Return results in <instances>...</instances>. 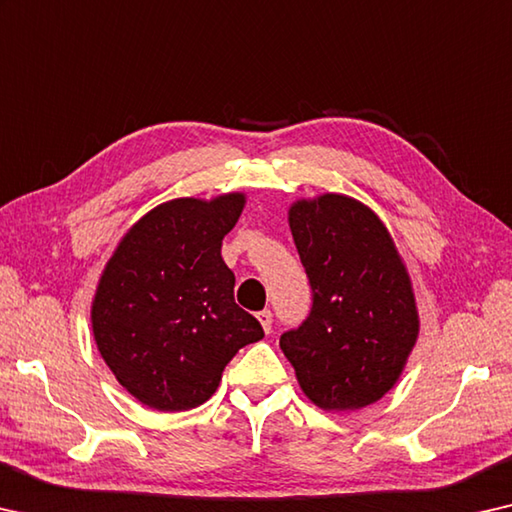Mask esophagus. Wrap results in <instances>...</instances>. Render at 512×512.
<instances>
[{
  "label": "esophagus",
  "instance_id": "esophagus-1",
  "mask_svg": "<svg viewBox=\"0 0 512 512\" xmlns=\"http://www.w3.org/2000/svg\"><path fill=\"white\" fill-rule=\"evenodd\" d=\"M256 318H258V322H261V325H263L265 334H270V332H272V311H270V309L258 311Z\"/></svg>",
  "mask_w": 512,
  "mask_h": 512
}]
</instances>
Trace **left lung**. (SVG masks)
Listing matches in <instances>:
<instances>
[{"label": "left lung", "instance_id": "left-lung-1", "mask_svg": "<svg viewBox=\"0 0 512 512\" xmlns=\"http://www.w3.org/2000/svg\"><path fill=\"white\" fill-rule=\"evenodd\" d=\"M288 224L313 302L279 345L311 403L361 410L396 384L419 336L410 274L387 226L350 196L297 201Z\"/></svg>", "mask_w": 512, "mask_h": 512}]
</instances>
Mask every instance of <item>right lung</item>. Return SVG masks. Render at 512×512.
I'll list each match as a JSON object with an SVG mask.
<instances>
[{"label": "right lung", "mask_w": 512, "mask_h": 512, "mask_svg": "<svg viewBox=\"0 0 512 512\" xmlns=\"http://www.w3.org/2000/svg\"><path fill=\"white\" fill-rule=\"evenodd\" d=\"M245 194L174 199L123 235L91 306L93 338L125 389L160 412L206 403L235 352L265 336L235 304L222 240Z\"/></svg>", "instance_id": "obj_1"}]
</instances>
